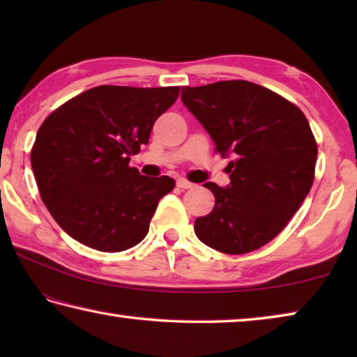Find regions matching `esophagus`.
<instances>
[{
  "mask_svg": "<svg viewBox=\"0 0 357 357\" xmlns=\"http://www.w3.org/2000/svg\"><path fill=\"white\" fill-rule=\"evenodd\" d=\"M176 185L179 187L181 190L192 189V187H193V184H192V183H189V181H185V179H178V181H176Z\"/></svg>",
  "mask_w": 357,
  "mask_h": 357,
  "instance_id": "1",
  "label": "esophagus"
}]
</instances>
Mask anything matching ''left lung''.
<instances>
[{"instance_id": "obj_1", "label": "left lung", "mask_w": 357, "mask_h": 357, "mask_svg": "<svg viewBox=\"0 0 357 357\" xmlns=\"http://www.w3.org/2000/svg\"><path fill=\"white\" fill-rule=\"evenodd\" d=\"M181 100L213 138L229 184L214 193L208 215L195 220L203 244L228 255L253 252L279 234L309 195L318 148L298 107L245 80L184 86Z\"/></svg>"}]
</instances>
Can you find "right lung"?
I'll return each mask as SVG.
<instances>
[{"label":"right lung","instance_id":"obj_1","mask_svg":"<svg viewBox=\"0 0 357 357\" xmlns=\"http://www.w3.org/2000/svg\"><path fill=\"white\" fill-rule=\"evenodd\" d=\"M178 94L179 86L102 84L42 123L31 149L33 173L42 202L70 238L100 252H121L146 236L174 179L143 176L129 162Z\"/></svg>","mask_w":357,"mask_h":357}]
</instances>
